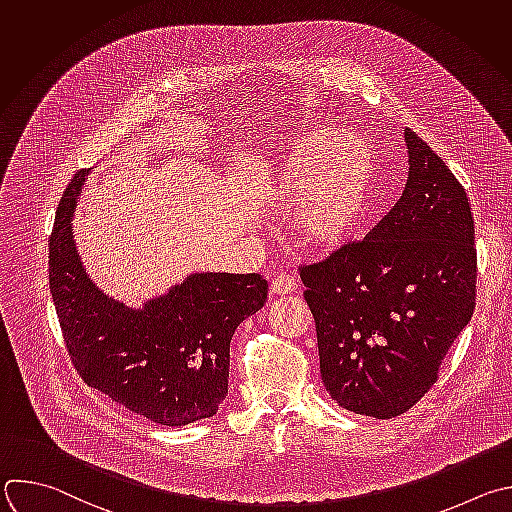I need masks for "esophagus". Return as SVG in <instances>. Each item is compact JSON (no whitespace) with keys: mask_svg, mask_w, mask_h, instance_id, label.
<instances>
[{"mask_svg":"<svg viewBox=\"0 0 512 512\" xmlns=\"http://www.w3.org/2000/svg\"><path fill=\"white\" fill-rule=\"evenodd\" d=\"M295 289H297V283L289 275H277L271 283V293L273 295H287V293H293Z\"/></svg>","mask_w":512,"mask_h":512,"instance_id":"esophagus-1","label":"esophagus"}]
</instances>
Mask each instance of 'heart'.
Returning a JSON list of instances; mask_svg holds the SVG:
<instances>
[{"instance_id": "obj_1", "label": "heart", "mask_w": 512, "mask_h": 512, "mask_svg": "<svg viewBox=\"0 0 512 512\" xmlns=\"http://www.w3.org/2000/svg\"><path fill=\"white\" fill-rule=\"evenodd\" d=\"M382 183L374 142L354 130L303 132L279 156L273 197L291 207V233L311 253L350 241L372 215Z\"/></svg>"}]
</instances>
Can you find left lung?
<instances>
[{
    "instance_id": "obj_1",
    "label": "left lung",
    "mask_w": 512,
    "mask_h": 512,
    "mask_svg": "<svg viewBox=\"0 0 512 512\" xmlns=\"http://www.w3.org/2000/svg\"><path fill=\"white\" fill-rule=\"evenodd\" d=\"M404 136L410 168L396 207L364 241L299 267L325 390L378 420L404 414L434 386L476 305L466 191L416 132Z\"/></svg>"
}]
</instances>
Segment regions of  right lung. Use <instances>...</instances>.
<instances>
[{
  "label": "right lung",
  "instance_id": "add662e5",
  "mask_svg": "<svg viewBox=\"0 0 512 512\" xmlns=\"http://www.w3.org/2000/svg\"><path fill=\"white\" fill-rule=\"evenodd\" d=\"M80 170L50 235V293L80 378L160 426L211 418L229 388V346L239 323L267 299L257 273H193L168 293L126 307L86 275L72 237Z\"/></svg>",
  "mask_w": 512,
  "mask_h": 512
}]
</instances>
